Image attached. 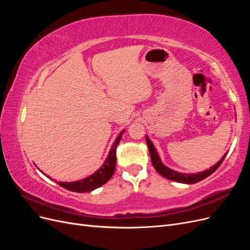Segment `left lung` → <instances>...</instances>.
<instances>
[{
    "label": "left lung",
    "mask_w": 250,
    "mask_h": 250,
    "mask_svg": "<svg viewBox=\"0 0 250 250\" xmlns=\"http://www.w3.org/2000/svg\"><path fill=\"white\" fill-rule=\"evenodd\" d=\"M146 142H147V145H148V148H149L151 162H152L154 169L158 173H160L162 176L168 178L170 180L176 181V183H181V184H196V183H198V181H201L204 178H207L208 176H209L210 174H213L219 168V166L222 164L223 160L226 156V154H224L221 160L219 161L217 164H215L213 167H210L208 170L202 171V172H199V173H195V174L180 173V172L174 171V170H172L168 167H166V166L162 163L160 156H158V154L156 152V149H155L154 145L152 144V142L149 140L147 135H146Z\"/></svg>",
    "instance_id": "left-lung-1"
}]
</instances>
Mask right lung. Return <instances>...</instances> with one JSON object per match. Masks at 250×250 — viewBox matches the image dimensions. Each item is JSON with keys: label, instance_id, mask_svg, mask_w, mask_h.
Here are the masks:
<instances>
[{"label": "right lung", "instance_id": "obj_1", "mask_svg": "<svg viewBox=\"0 0 250 250\" xmlns=\"http://www.w3.org/2000/svg\"><path fill=\"white\" fill-rule=\"evenodd\" d=\"M124 131L125 130L121 132L119 134V137L116 139V141L113 142L106 160H105L104 164L102 165V167L99 170H97L94 174H92V175H89L84 179L72 181V183H58V185L72 192L86 193V192L94 191L95 188L103 186L104 184H106L113 175V173H115L116 163H117L116 151H117L118 144L120 143Z\"/></svg>", "mask_w": 250, "mask_h": 250}]
</instances>
